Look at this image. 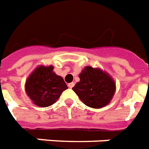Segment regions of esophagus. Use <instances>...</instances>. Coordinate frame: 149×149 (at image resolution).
<instances>
[{"label": "esophagus", "mask_w": 149, "mask_h": 149, "mask_svg": "<svg viewBox=\"0 0 149 149\" xmlns=\"http://www.w3.org/2000/svg\"><path fill=\"white\" fill-rule=\"evenodd\" d=\"M74 85H75V84L73 83V82H72V83L68 84V87H69V88H73V87H74Z\"/></svg>", "instance_id": "esophagus-1"}]
</instances>
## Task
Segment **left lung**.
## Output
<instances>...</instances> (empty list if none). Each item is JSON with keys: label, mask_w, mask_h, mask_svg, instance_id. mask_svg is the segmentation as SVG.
<instances>
[{"label": "left lung", "mask_w": 149, "mask_h": 149, "mask_svg": "<svg viewBox=\"0 0 149 149\" xmlns=\"http://www.w3.org/2000/svg\"><path fill=\"white\" fill-rule=\"evenodd\" d=\"M79 77L80 82L72 90L85 105L101 108L108 104L115 91V83L109 75L100 69L87 66Z\"/></svg>", "instance_id": "8db88e82"}]
</instances>
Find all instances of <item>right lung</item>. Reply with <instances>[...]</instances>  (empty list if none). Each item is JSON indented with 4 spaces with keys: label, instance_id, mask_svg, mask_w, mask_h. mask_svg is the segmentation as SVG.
<instances>
[{
    "label": "right lung",
    "instance_id": "add662e5",
    "mask_svg": "<svg viewBox=\"0 0 149 149\" xmlns=\"http://www.w3.org/2000/svg\"><path fill=\"white\" fill-rule=\"evenodd\" d=\"M54 67L39 66L27 78L25 89L35 105L47 107L54 104L68 88L63 78L53 72Z\"/></svg>",
    "mask_w": 149,
    "mask_h": 149
}]
</instances>
